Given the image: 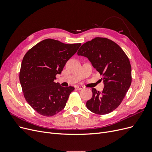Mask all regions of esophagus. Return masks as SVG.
<instances>
[{
    "mask_svg": "<svg viewBox=\"0 0 152 152\" xmlns=\"http://www.w3.org/2000/svg\"><path fill=\"white\" fill-rule=\"evenodd\" d=\"M76 89H78V90H81V89H84V87L77 86H76Z\"/></svg>",
    "mask_w": 152,
    "mask_h": 152,
    "instance_id": "obj_1",
    "label": "esophagus"
}]
</instances>
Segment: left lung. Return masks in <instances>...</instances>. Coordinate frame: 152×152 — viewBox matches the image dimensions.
Instances as JSON below:
<instances>
[{
  "instance_id": "left-lung-1",
  "label": "left lung",
  "mask_w": 152,
  "mask_h": 152,
  "mask_svg": "<svg viewBox=\"0 0 152 152\" xmlns=\"http://www.w3.org/2000/svg\"><path fill=\"white\" fill-rule=\"evenodd\" d=\"M77 54L89 59L103 76L104 85L102 92L92 89L93 96L87 102V108L98 115L112 112L121 104L131 84L129 59L118 44L103 37H95L82 44Z\"/></svg>"
}]
</instances>
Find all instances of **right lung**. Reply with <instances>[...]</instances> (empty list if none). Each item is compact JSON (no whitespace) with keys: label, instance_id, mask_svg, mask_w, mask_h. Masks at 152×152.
Segmentation results:
<instances>
[{"label":"right lung","instance_id":"add662e5","mask_svg":"<svg viewBox=\"0 0 152 152\" xmlns=\"http://www.w3.org/2000/svg\"><path fill=\"white\" fill-rule=\"evenodd\" d=\"M80 45L47 39L34 45L24 56L20 72L22 91L27 103L41 115L51 117L65 108L75 88L62 87L54 80Z\"/></svg>","mask_w":152,"mask_h":152}]
</instances>
